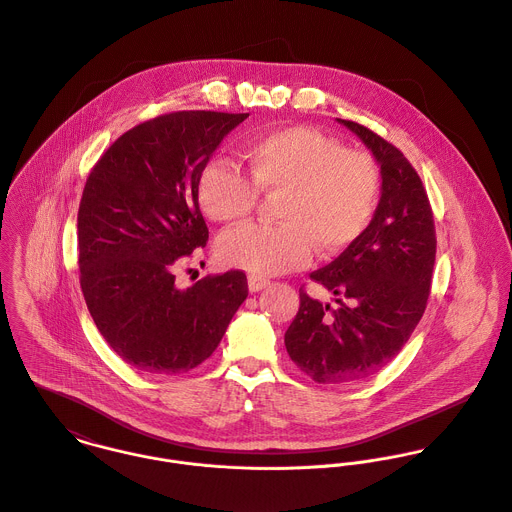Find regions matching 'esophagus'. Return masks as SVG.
Listing matches in <instances>:
<instances>
[{
  "label": "esophagus",
  "mask_w": 512,
  "mask_h": 512,
  "mask_svg": "<svg viewBox=\"0 0 512 512\" xmlns=\"http://www.w3.org/2000/svg\"><path fill=\"white\" fill-rule=\"evenodd\" d=\"M270 286V280L268 278H262V276H250L248 278V288H250V292H260V290H264V288H268Z\"/></svg>",
  "instance_id": "34e87169"
}]
</instances>
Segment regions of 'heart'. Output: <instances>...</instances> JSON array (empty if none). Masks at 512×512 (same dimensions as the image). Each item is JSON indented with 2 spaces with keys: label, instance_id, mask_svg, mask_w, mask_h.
Here are the masks:
<instances>
[{
  "label": "heart",
  "instance_id": "heart-1",
  "mask_svg": "<svg viewBox=\"0 0 512 512\" xmlns=\"http://www.w3.org/2000/svg\"><path fill=\"white\" fill-rule=\"evenodd\" d=\"M248 173L228 163H208L196 184L202 212L222 224L246 220L260 192L282 194L276 214L282 224H248L218 240V258L252 274H282L306 266L314 250L338 256L373 222L381 171L369 153L343 149L312 127H288L252 141Z\"/></svg>",
  "mask_w": 512,
  "mask_h": 512
}]
</instances>
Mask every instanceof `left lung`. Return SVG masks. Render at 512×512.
I'll return each instance as SVG.
<instances>
[{"label": "left lung", "mask_w": 512, "mask_h": 512, "mask_svg": "<svg viewBox=\"0 0 512 512\" xmlns=\"http://www.w3.org/2000/svg\"><path fill=\"white\" fill-rule=\"evenodd\" d=\"M381 167V198L365 234L310 274L334 296L332 310L300 288L284 341L316 383H353L385 367L411 338L429 300L437 238L427 190L403 153L371 129L343 121Z\"/></svg>", "instance_id": "left-lung-1"}]
</instances>
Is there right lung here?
<instances>
[{
    "instance_id": "add662e5",
    "label": "right lung",
    "mask_w": 512,
    "mask_h": 512,
    "mask_svg": "<svg viewBox=\"0 0 512 512\" xmlns=\"http://www.w3.org/2000/svg\"><path fill=\"white\" fill-rule=\"evenodd\" d=\"M248 113L176 111L121 135L91 169L77 214L79 282L89 314L129 365L176 375L212 355L248 296L242 270L176 288L208 242L196 184Z\"/></svg>"
}]
</instances>
